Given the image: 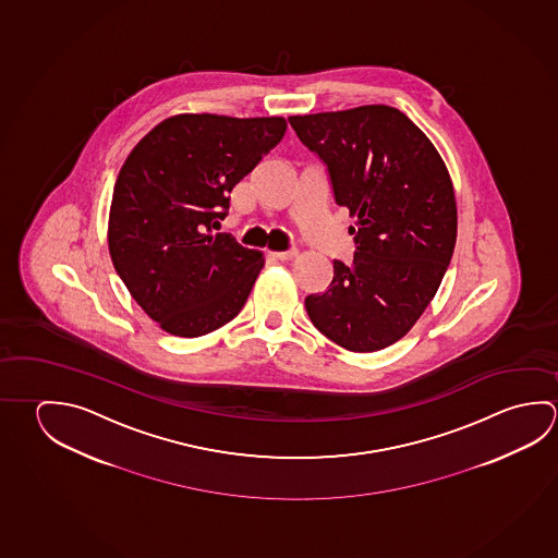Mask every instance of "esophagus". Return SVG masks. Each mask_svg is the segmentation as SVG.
I'll use <instances>...</instances> for the list:
<instances>
[{
	"label": "esophagus",
	"mask_w": 558,
	"mask_h": 558,
	"mask_svg": "<svg viewBox=\"0 0 558 558\" xmlns=\"http://www.w3.org/2000/svg\"><path fill=\"white\" fill-rule=\"evenodd\" d=\"M276 258H280V260H292L298 256V251L295 248H290V251H280V253H275Z\"/></svg>",
	"instance_id": "obj_1"
}]
</instances>
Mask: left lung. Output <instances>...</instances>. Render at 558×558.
<instances>
[{
  "mask_svg": "<svg viewBox=\"0 0 558 558\" xmlns=\"http://www.w3.org/2000/svg\"><path fill=\"white\" fill-rule=\"evenodd\" d=\"M356 219L351 265L305 298L313 325L352 352L400 341L439 290L457 243V199L437 148L405 113L361 106L290 118Z\"/></svg>",
  "mask_w": 558,
  "mask_h": 558,
  "instance_id": "left-lung-1",
  "label": "left lung"
}]
</instances>
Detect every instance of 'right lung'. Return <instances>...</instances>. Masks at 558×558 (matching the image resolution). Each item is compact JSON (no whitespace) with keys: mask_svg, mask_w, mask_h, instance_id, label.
I'll list each match as a JSON object with an SVG mask.
<instances>
[{"mask_svg":"<svg viewBox=\"0 0 558 558\" xmlns=\"http://www.w3.org/2000/svg\"><path fill=\"white\" fill-rule=\"evenodd\" d=\"M286 128L283 118L182 113L131 150L111 197L109 255L160 329L202 337L243 310L265 256L214 229Z\"/></svg>","mask_w":558,"mask_h":558,"instance_id":"1","label":"right lung"}]
</instances>
